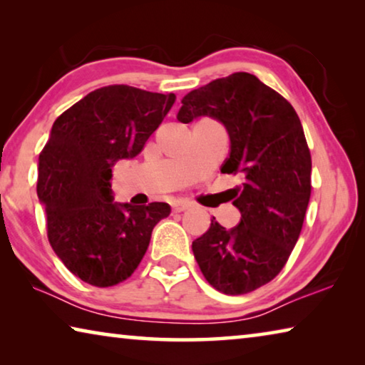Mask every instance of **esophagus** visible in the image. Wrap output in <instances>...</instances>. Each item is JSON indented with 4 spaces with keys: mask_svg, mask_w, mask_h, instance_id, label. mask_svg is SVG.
<instances>
[{
    "mask_svg": "<svg viewBox=\"0 0 365 365\" xmlns=\"http://www.w3.org/2000/svg\"><path fill=\"white\" fill-rule=\"evenodd\" d=\"M190 207V202L187 201H174L172 202V211L174 212H183Z\"/></svg>",
    "mask_w": 365,
    "mask_h": 365,
    "instance_id": "obj_1",
    "label": "esophagus"
}]
</instances>
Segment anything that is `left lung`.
I'll return each mask as SVG.
<instances>
[{
	"instance_id": "8db88e82",
	"label": "left lung",
	"mask_w": 365,
	"mask_h": 365,
	"mask_svg": "<svg viewBox=\"0 0 365 365\" xmlns=\"http://www.w3.org/2000/svg\"><path fill=\"white\" fill-rule=\"evenodd\" d=\"M200 115L224 123L230 153L220 170L245 182L232 190L240 224L225 228L214 217L193 242L195 259L217 292L246 294L280 274L298 242L312 190L311 151L292 104L251 73L185 95L177 119Z\"/></svg>"
}]
</instances>
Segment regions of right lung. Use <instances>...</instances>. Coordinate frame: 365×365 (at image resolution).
Instances as JSON below:
<instances>
[{"label": "right lung", "mask_w": 365, "mask_h": 365, "mask_svg": "<svg viewBox=\"0 0 365 365\" xmlns=\"http://www.w3.org/2000/svg\"><path fill=\"white\" fill-rule=\"evenodd\" d=\"M175 95L128 85L98 88L64 110L40 153L36 193L51 248L73 275L98 288L127 280L150 246L165 202L115 205L117 160L135 158L160 125Z\"/></svg>", "instance_id": "obj_1"}]
</instances>
